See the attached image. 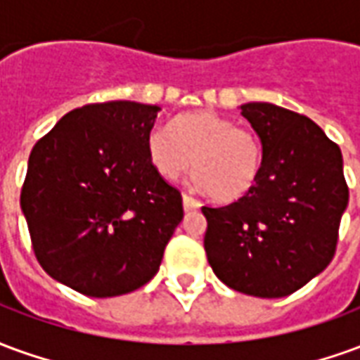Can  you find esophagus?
<instances>
[{"instance_id":"obj_1","label":"esophagus","mask_w":360,"mask_h":360,"mask_svg":"<svg viewBox=\"0 0 360 360\" xmlns=\"http://www.w3.org/2000/svg\"><path fill=\"white\" fill-rule=\"evenodd\" d=\"M198 206H200V202H198L196 198H193L191 195H183V208H185V210H196Z\"/></svg>"}]
</instances>
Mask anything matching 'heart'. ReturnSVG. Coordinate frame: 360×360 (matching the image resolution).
Returning <instances> with one entry per match:
<instances>
[{
  "mask_svg": "<svg viewBox=\"0 0 360 360\" xmlns=\"http://www.w3.org/2000/svg\"><path fill=\"white\" fill-rule=\"evenodd\" d=\"M146 150L154 169L167 181L177 179L193 164L196 183L219 202L249 195L264 164L260 136L214 111L181 115L172 129L154 127Z\"/></svg>",
  "mask_w": 360,
  "mask_h": 360,
  "instance_id": "obj_1",
  "label": "heart"
}]
</instances>
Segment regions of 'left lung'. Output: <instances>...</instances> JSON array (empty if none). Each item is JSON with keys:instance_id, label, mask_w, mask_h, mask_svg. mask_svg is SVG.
Segmentation results:
<instances>
[{"instance_id": "1", "label": "left lung", "mask_w": 360, "mask_h": 360, "mask_svg": "<svg viewBox=\"0 0 360 360\" xmlns=\"http://www.w3.org/2000/svg\"><path fill=\"white\" fill-rule=\"evenodd\" d=\"M264 146L260 179L239 200L202 206L204 249L227 287L295 293L332 262L349 202L340 146L312 119L268 102L241 105Z\"/></svg>"}]
</instances>
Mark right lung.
Returning a JSON list of instances; mask_svg holds the SVG:
<instances>
[{
  "label": "right lung",
  "instance_id": "obj_1",
  "mask_svg": "<svg viewBox=\"0 0 360 360\" xmlns=\"http://www.w3.org/2000/svg\"><path fill=\"white\" fill-rule=\"evenodd\" d=\"M158 105L89 103L36 142L20 208L51 278L89 297L131 293L156 276L183 198L154 169Z\"/></svg>",
  "mask_w": 360,
  "mask_h": 360
}]
</instances>
